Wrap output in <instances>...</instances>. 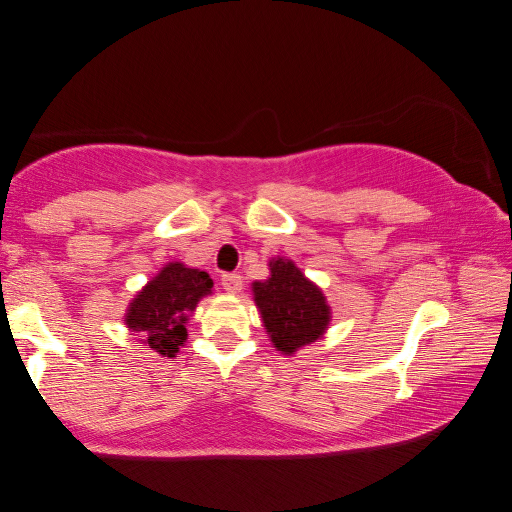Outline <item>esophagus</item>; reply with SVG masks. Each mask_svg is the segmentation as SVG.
<instances>
[{"label": "esophagus", "instance_id": "esophagus-1", "mask_svg": "<svg viewBox=\"0 0 512 512\" xmlns=\"http://www.w3.org/2000/svg\"><path fill=\"white\" fill-rule=\"evenodd\" d=\"M222 288L226 292H240L242 290V276L238 272H229V274H222Z\"/></svg>", "mask_w": 512, "mask_h": 512}]
</instances>
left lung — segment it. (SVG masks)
<instances>
[{"mask_svg":"<svg viewBox=\"0 0 512 512\" xmlns=\"http://www.w3.org/2000/svg\"><path fill=\"white\" fill-rule=\"evenodd\" d=\"M270 279L254 283V301L261 308L263 324L274 347L292 354L311 345L329 326V306L299 267L290 261L270 263Z\"/></svg>","mask_w":512,"mask_h":512,"instance_id":"obj_1","label":"left lung"}]
</instances>
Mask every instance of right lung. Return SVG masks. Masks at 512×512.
<instances>
[{"mask_svg":"<svg viewBox=\"0 0 512 512\" xmlns=\"http://www.w3.org/2000/svg\"><path fill=\"white\" fill-rule=\"evenodd\" d=\"M211 288L213 281L206 272L170 263L133 299L127 313L129 329L145 333L147 345L158 354L174 356L186 342L188 313Z\"/></svg>","mask_w":512,"mask_h":512,"instance_id":"1","label":"right lung"}]
</instances>
